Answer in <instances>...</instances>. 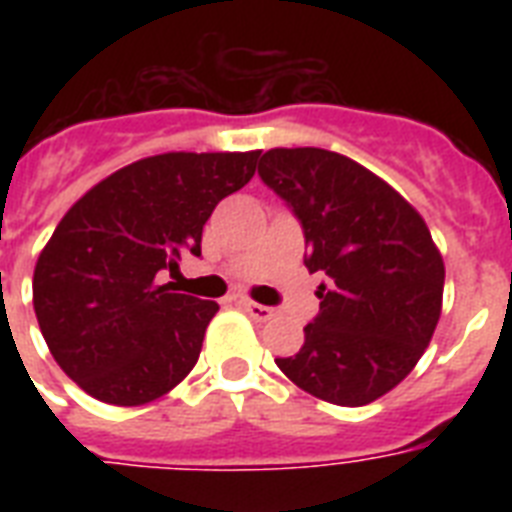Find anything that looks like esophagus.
<instances>
[{"instance_id":"esophagus-1","label":"esophagus","mask_w":512,"mask_h":512,"mask_svg":"<svg viewBox=\"0 0 512 512\" xmlns=\"http://www.w3.org/2000/svg\"><path fill=\"white\" fill-rule=\"evenodd\" d=\"M239 305L249 313V316H252V319H257V321L273 319V308H268V305L252 303V300H247V297H244V300H239Z\"/></svg>"}]
</instances>
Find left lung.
<instances>
[{
	"mask_svg": "<svg viewBox=\"0 0 512 512\" xmlns=\"http://www.w3.org/2000/svg\"><path fill=\"white\" fill-rule=\"evenodd\" d=\"M257 172L303 225L305 268L327 276L303 348L276 364L321 401L372 404L412 372L441 319L444 260L428 225L335 151L271 148Z\"/></svg>",
	"mask_w": 512,
	"mask_h": 512,
	"instance_id": "1",
	"label": "left lung"
}]
</instances>
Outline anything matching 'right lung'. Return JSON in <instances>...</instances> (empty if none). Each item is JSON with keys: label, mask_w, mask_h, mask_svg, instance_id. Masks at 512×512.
<instances>
[{"label": "right lung", "mask_w": 512, "mask_h": 512, "mask_svg": "<svg viewBox=\"0 0 512 512\" xmlns=\"http://www.w3.org/2000/svg\"><path fill=\"white\" fill-rule=\"evenodd\" d=\"M260 151H172L132 162L68 209L34 268V311L52 358L103 404L140 406L185 380L217 303L159 273L201 255L204 223L252 180Z\"/></svg>", "instance_id": "right-lung-1"}]
</instances>
